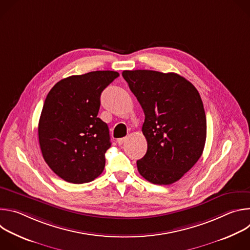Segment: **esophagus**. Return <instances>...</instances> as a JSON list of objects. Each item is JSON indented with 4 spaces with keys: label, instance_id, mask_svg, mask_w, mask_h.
Here are the masks:
<instances>
[{
    "label": "esophagus",
    "instance_id": "34e87169",
    "mask_svg": "<svg viewBox=\"0 0 250 250\" xmlns=\"http://www.w3.org/2000/svg\"><path fill=\"white\" fill-rule=\"evenodd\" d=\"M125 141H126V137H122V138L118 139V144H119V146H123Z\"/></svg>",
    "mask_w": 250,
    "mask_h": 250
}]
</instances>
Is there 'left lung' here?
<instances>
[{
	"instance_id": "left-lung-1",
	"label": "left lung",
	"mask_w": 250,
	"mask_h": 250,
	"mask_svg": "<svg viewBox=\"0 0 250 250\" xmlns=\"http://www.w3.org/2000/svg\"><path fill=\"white\" fill-rule=\"evenodd\" d=\"M123 77L136 97L146 120L142 125L147 151L137 170L147 181L170 185L183 177L201 157L207 120L195 86L176 73L125 70Z\"/></svg>"
}]
</instances>
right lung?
<instances>
[{"label":"right lung","instance_id":"1","mask_svg":"<svg viewBox=\"0 0 250 250\" xmlns=\"http://www.w3.org/2000/svg\"><path fill=\"white\" fill-rule=\"evenodd\" d=\"M120 74L93 71L57 82L49 91L39 123L42 156L63 180L82 184L104 170L111 146L108 125L98 118L100 97Z\"/></svg>","mask_w":250,"mask_h":250}]
</instances>
